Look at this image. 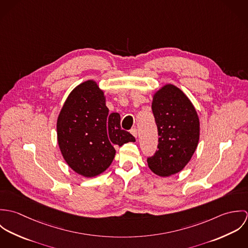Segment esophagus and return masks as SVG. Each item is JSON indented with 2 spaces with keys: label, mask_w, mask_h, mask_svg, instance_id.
I'll return each mask as SVG.
<instances>
[{
  "label": "esophagus",
  "mask_w": 248,
  "mask_h": 248,
  "mask_svg": "<svg viewBox=\"0 0 248 248\" xmlns=\"http://www.w3.org/2000/svg\"><path fill=\"white\" fill-rule=\"evenodd\" d=\"M131 134H132L136 139L138 138V130H137L136 128H134V129L131 130Z\"/></svg>",
  "instance_id": "obj_1"
}]
</instances>
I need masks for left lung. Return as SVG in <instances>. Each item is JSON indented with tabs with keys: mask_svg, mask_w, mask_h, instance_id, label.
<instances>
[{
	"mask_svg": "<svg viewBox=\"0 0 248 248\" xmlns=\"http://www.w3.org/2000/svg\"><path fill=\"white\" fill-rule=\"evenodd\" d=\"M152 110L158 130V150L147 162L151 171L165 177L180 172L192 158L200 140V119L187 95L166 84L153 95Z\"/></svg>",
	"mask_w": 248,
	"mask_h": 248,
	"instance_id": "obj_1",
	"label": "left lung"
}]
</instances>
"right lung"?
<instances>
[{
    "instance_id": "obj_1",
    "label": "right lung",
    "mask_w": 248,
    "mask_h": 248,
    "mask_svg": "<svg viewBox=\"0 0 248 248\" xmlns=\"http://www.w3.org/2000/svg\"><path fill=\"white\" fill-rule=\"evenodd\" d=\"M56 128L65 161L82 177L100 175L111 164L115 147L136 141L121 129L120 114H108L105 93L94 80H87L71 91Z\"/></svg>"
}]
</instances>
